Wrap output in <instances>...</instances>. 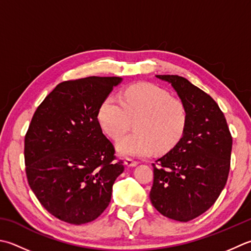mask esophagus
<instances>
[{
  "label": "esophagus",
  "instance_id": "34e87169",
  "mask_svg": "<svg viewBox=\"0 0 251 251\" xmlns=\"http://www.w3.org/2000/svg\"><path fill=\"white\" fill-rule=\"evenodd\" d=\"M124 162H125V165L128 166V168H134V166H136L137 164H138V162L135 161V160H132L130 158H127Z\"/></svg>",
  "mask_w": 251,
  "mask_h": 251
}]
</instances>
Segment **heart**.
<instances>
[{"instance_id": "b5f03b06", "label": "heart", "mask_w": 251, "mask_h": 251, "mask_svg": "<svg viewBox=\"0 0 251 251\" xmlns=\"http://www.w3.org/2000/svg\"><path fill=\"white\" fill-rule=\"evenodd\" d=\"M135 122V131L117 141V152L124 156H150L177 144L187 123L184 103L170 92L149 82L126 88L121 99L109 95L98 110L103 131L117 139Z\"/></svg>"}]
</instances>
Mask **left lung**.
<instances>
[{"instance_id": "1", "label": "left lung", "mask_w": 251, "mask_h": 251, "mask_svg": "<svg viewBox=\"0 0 251 251\" xmlns=\"http://www.w3.org/2000/svg\"><path fill=\"white\" fill-rule=\"evenodd\" d=\"M171 83L187 111L183 136L153 163L150 200L164 217L188 222L212 207L228 177L233 139L212 98L186 78L156 75Z\"/></svg>"}]
</instances>
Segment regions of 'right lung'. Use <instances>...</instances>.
<instances>
[{
	"label": "right lung",
	"mask_w": 251,
	"mask_h": 251,
	"mask_svg": "<svg viewBox=\"0 0 251 251\" xmlns=\"http://www.w3.org/2000/svg\"><path fill=\"white\" fill-rule=\"evenodd\" d=\"M121 77L63 81L34 112L25 137L29 186L49 213L80 225L109 205L123 173L115 149L102 132L98 110Z\"/></svg>",
	"instance_id": "1"
}]
</instances>
